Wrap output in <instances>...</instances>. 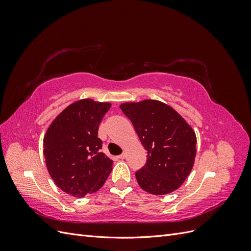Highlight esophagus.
<instances>
[{
    "mask_svg": "<svg viewBox=\"0 0 251 251\" xmlns=\"http://www.w3.org/2000/svg\"><path fill=\"white\" fill-rule=\"evenodd\" d=\"M118 158H119V159H126V153H123L121 155H119Z\"/></svg>",
    "mask_w": 251,
    "mask_h": 251,
    "instance_id": "esophagus-1",
    "label": "esophagus"
}]
</instances>
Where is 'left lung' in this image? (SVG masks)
<instances>
[{"instance_id": "8db88e82", "label": "left lung", "mask_w": 251, "mask_h": 251, "mask_svg": "<svg viewBox=\"0 0 251 251\" xmlns=\"http://www.w3.org/2000/svg\"><path fill=\"white\" fill-rule=\"evenodd\" d=\"M148 151L147 163L136 172L139 186L160 196L178 189L191 173L197 137L193 127L169 104L155 100L120 104Z\"/></svg>"}]
</instances>
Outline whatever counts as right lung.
Returning <instances> with one entry per match:
<instances>
[{
    "mask_svg": "<svg viewBox=\"0 0 251 251\" xmlns=\"http://www.w3.org/2000/svg\"><path fill=\"white\" fill-rule=\"evenodd\" d=\"M111 108L110 102L85 98L60 112L44 136V156L55 185L68 195L81 198L101 188L113 161L100 150L98 126Z\"/></svg>",
    "mask_w": 251,
    "mask_h": 251,
    "instance_id": "obj_1",
    "label": "right lung"
}]
</instances>
